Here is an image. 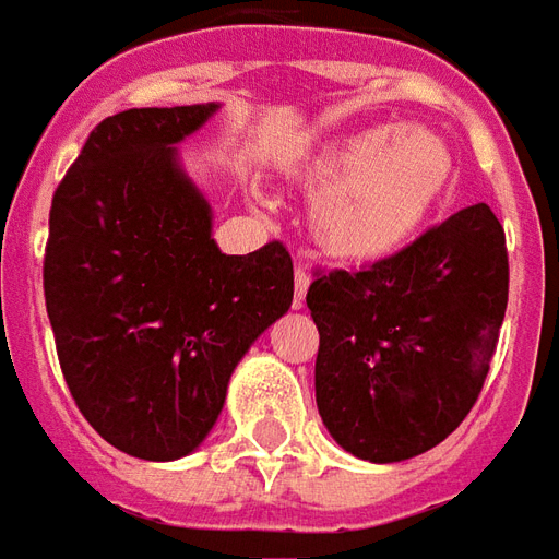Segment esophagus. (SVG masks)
<instances>
[{"label": "esophagus", "mask_w": 559, "mask_h": 559, "mask_svg": "<svg viewBox=\"0 0 559 559\" xmlns=\"http://www.w3.org/2000/svg\"><path fill=\"white\" fill-rule=\"evenodd\" d=\"M307 288H310V273L298 267L295 271V307H304V298H307Z\"/></svg>", "instance_id": "34e87169"}]
</instances>
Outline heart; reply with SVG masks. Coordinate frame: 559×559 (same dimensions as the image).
Returning a JSON list of instances; mask_svg holds the SVG:
<instances>
[{
	"label": "heart",
	"instance_id": "b5f03b06",
	"mask_svg": "<svg viewBox=\"0 0 559 559\" xmlns=\"http://www.w3.org/2000/svg\"><path fill=\"white\" fill-rule=\"evenodd\" d=\"M295 177L312 195L310 231L324 255L373 264L433 219L454 183V153L425 126H373L316 150Z\"/></svg>",
	"mask_w": 559,
	"mask_h": 559
}]
</instances>
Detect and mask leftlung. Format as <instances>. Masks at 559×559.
<instances>
[{
  "label": "left lung",
  "instance_id": "left-lung-1",
  "mask_svg": "<svg viewBox=\"0 0 559 559\" xmlns=\"http://www.w3.org/2000/svg\"><path fill=\"white\" fill-rule=\"evenodd\" d=\"M506 304V235L488 204L457 210L391 259L319 276L307 292L316 406L336 445L400 463L454 433L485 385Z\"/></svg>",
  "mask_w": 559,
  "mask_h": 559
}]
</instances>
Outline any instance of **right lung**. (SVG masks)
Instances as JSON below:
<instances>
[{"mask_svg": "<svg viewBox=\"0 0 559 559\" xmlns=\"http://www.w3.org/2000/svg\"><path fill=\"white\" fill-rule=\"evenodd\" d=\"M219 102L102 120L50 207L45 300L83 418L141 461L207 439L231 373L295 298L292 255H225L180 144Z\"/></svg>", "mask_w": 559, "mask_h": 559, "instance_id": "obj_1", "label": "right lung"}]
</instances>
